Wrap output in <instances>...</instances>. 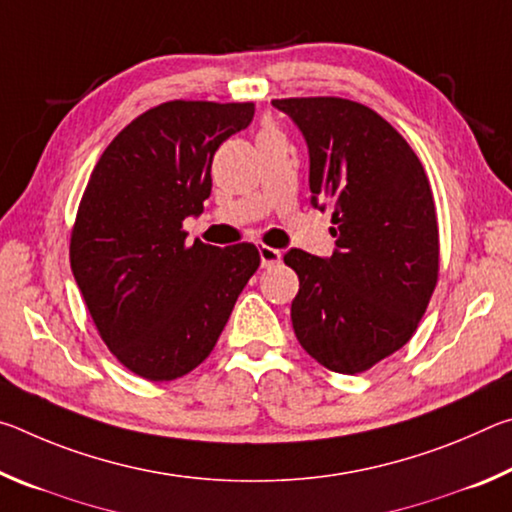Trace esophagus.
Segmentation results:
<instances>
[{
  "mask_svg": "<svg viewBox=\"0 0 512 512\" xmlns=\"http://www.w3.org/2000/svg\"><path fill=\"white\" fill-rule=\"evenodd\" d=\"M259 257H262V266L280 264V259H282V250L271 248V246H259Z\"/></svg>",
  "mask_w": 512,
  "mask_h": 512,
  "instance_id": "1",
  "label": "esophagus"
}]
</instances>
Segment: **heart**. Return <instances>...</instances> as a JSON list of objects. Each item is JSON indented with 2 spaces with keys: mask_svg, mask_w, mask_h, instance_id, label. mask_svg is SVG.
Wrapping results in <instances>:
<instances>
[{
  "mask_svg": "<svg viewBox=\"0 0 512 512\" xmlns=\"http://www.w3.org/2000/svg\"><path fill=\"white\" fill-rule=\"evenodd\" d=\"M266 133H271V131H266Z\"/></svg>",
  "mask_w": 512,
  "mask_h": 512,
  "instance_id": "b5f03b06",
  "label": "heart"
}]
</instances>
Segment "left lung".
Returning <instances> with one entry per match:
<instances>
[{
    "mask_svg": "<svg viewBox=\"0 0 512 512\" xmlns=\"http://www.w3.org/2000/svg\"><path fill=\"white\" fill-rule=\"evenodd\" d=\"M309 146L314 205L332 212V257L284 255L298 273L296 339L341 375L370 370L409 343L438 284L440 239L427 173L409 142L363 103L273 99Z\"/></svg>",
    "mask_w": 512,
    "mask_h": 512,
    "instance_id": "obj_1",
    "label": "left lung"
}]
</instances>
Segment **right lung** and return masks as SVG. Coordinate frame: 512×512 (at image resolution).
Listing matches in <instances>:
<instances>
[{"label":"right lung","instance_id":"right-lung-1","mask_svg":"<svg viewBox=\"0 0 512 512\" xmlns=\"http://www.w3.org/2000/svg\"><path fill=\"white\" fill-rule=\"evenodd\" d=\"M253 115V101H164L90 173L69 264L101 341L137 377L171 381L201 366L259 268L253 244L187 246L183 230L212 192L216 149Z\"/></svg>","mask_w":512,"mask_h":512}]
</instances>
